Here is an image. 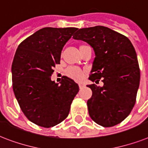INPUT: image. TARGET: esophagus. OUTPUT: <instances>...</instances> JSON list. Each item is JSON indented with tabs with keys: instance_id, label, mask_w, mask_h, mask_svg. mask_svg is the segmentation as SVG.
Masks as SVG:
<instances>
[{
	"instance_id": "esophagus-1",
	"label": "esophagus",
	"mask_w": 148,
	"mask_h": 148,
	"mask_svg": "<svg viewBox=\"0 0 148 148\" xmlns=\"http://www.w3.org/2000/svg\"><path fill=\"white\" fill-rule=\"evenodd\" d=\"M78 85H79V87H80V88H82L83 86H85L84 83L82 82V81H80V82L78 83Z\"/></svg>"
}]
</instances>
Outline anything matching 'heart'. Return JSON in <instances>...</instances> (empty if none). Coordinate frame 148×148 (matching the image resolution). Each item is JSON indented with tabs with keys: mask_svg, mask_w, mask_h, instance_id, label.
<instances>
[{
	"mask_svg": "<svg viewBox=\"0 0 148 148\" xmlns=\"http://www.w3.org/2000/svg\"><path fill=\"white\" fill-rule=\"evenodd\" d=\"M67 74L74 80H80L83 76V71L78 68H70L67 70Z\"/></svg>",
	"mask_w": 148,
	"mask_h": 148,
	"instance_id": "1",
	"label": "heart"
}]
</instances>
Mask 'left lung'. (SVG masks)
<instances>
[{"label": "left lung", "instance_id": "obj_1", "mask_svg": "<svg viewBox=\"0 0 148 148\" xmlns=\"http://www.w3.org/2000/svg\"><path fill=\"white\" fill-rule=\"evenodd\" d=\"M93 48L95 58L89 80L103 86L87 85L93 94L87 100L90 118L99 125H116L130 114L136 101L140 69L131 41L103 26L80 29L73 36Z\"/></svg>", "mask_w": 148, "mask_h": 148}]
</instances>
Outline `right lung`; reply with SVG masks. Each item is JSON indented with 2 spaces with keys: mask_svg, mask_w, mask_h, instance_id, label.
<instances>
[{
  "mask_svg": "<svg viewBox=\"0 0 148 148\" xmlns=\"http://www.w3.org/2000/svg\"><path fill=\"white\" fill-rule=\"evenodd\" d=\"M77 29L45 27L23 41L16 51L11 68L14 95L26 118L42 127H53L65 119L79 91L77 84L68 77L58 84L51 80L63 47Z\"/></svg>",
  "mask_w": 148,
  "mask_h": 148,
  "instance_id": "obj_1",
  "label": "right lung"
}]
</instances>
